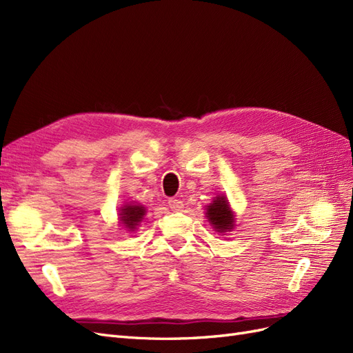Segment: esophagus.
<instances>
[{
  "label": "esophagus",
  "mask_w": 353,
  "mask_h": 353,
  "mask_svg": "<svg viewBox=\"0 0 353 353\" xmlns=\"http://www.w3.org/2000/svg\"><path fill=\"white\" fill-rule=\"evenodd\" d=\"M168 205H169V208H170V210H172V212H181V210H183V208H184V203L181 201V200H176V199H170L168 201Z\"/></svg>",
  "instance_id": "1"
}]
</instances>
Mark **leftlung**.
<instances>
[{"label":"left lung","mask_w":353,"mask_h":353,"mask_svg":"<svg viewBox=\"0 0 353 353\" xmlns=\"http://www.w3.org/2000/svg\"><path fill=\"white\" fill-rule=\"evenodd\" d=\"M206 218L212 228L221 234L231 231L236 225L234 223V212L230 208L228 199L223 194L216 196L206 208Z\"/></svg>","instance_id":"left-lung-1"}]
</instances>
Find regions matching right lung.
<instances>
[{"mask_svg":"<svg viewBox=\"0 0 353 353\" xmlns=\"http://www.w3.org/2000/svg\"><path fill=\"white\" fill-rule=\"evenodd\" d=\"M145 208L138 203H126L119 210V221L123 225V228L130 232H134L137 227L140 225V222L144 219Z\"/></svg>","mask_w":353,"mask_h":353,"instance_id":"obj_1","label":"right lung"}]
</instances>
